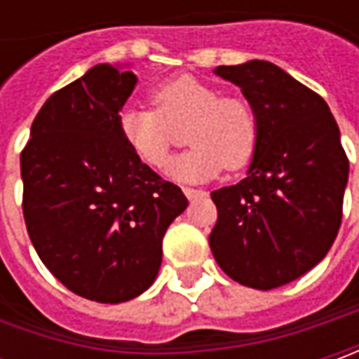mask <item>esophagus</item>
Listing matches in <instances>:
<instances>
[{"instance_id":"esophagus-1","label":"esophagus","mask_w":359,"mask_h":359,"mask_svg":"<svg viewBox=\"0 0 359 359\" xmlns=\"http://www.w3.org/2000/svg\"><path fill=\"white\" fill-rule=\"evenodd\" d=\"M184 194H186L187 200H198V198H201L205 191H201V189H191V187H184Z\"/></svg>"}]
</instances>
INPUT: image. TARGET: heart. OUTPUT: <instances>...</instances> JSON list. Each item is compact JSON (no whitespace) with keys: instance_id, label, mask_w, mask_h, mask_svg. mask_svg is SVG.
<instances>
[{"instance_id":"b5f03b06","label":"heart","mask_w":359,"mask_h":359,"mask_svg":"<svg viewBox=\"0 0 359 359\" xmlns=\"http://www.w3.org/2000/svg\"><path fill=\"white\" fill-rule=\"evenodd\" d=\"M151 104L156 109L123 107L118 116L119 135L142 163L161 170L170 161L172 128L187 123L184 140L191 147L170 165V177L175 182H208L226 165L240 170L255 154L257 118L240 95H219L203 79L180 76L151 91Z\"/></svg>"}]
</instances>
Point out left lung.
<instances>
[{
    "mask_svg": "<svg viewBox=\"0 0 359 359\" xmlns=\"http://www.w3.org/2000/svg\"><path fill=\"white\" fill-rule=\"evenodd\" d=\"M254 107L259 140L245 177L212 191L210 248L231 280L273 290L316 268L338 236L350 163L324 100L262 60L219 65Z\"/></svg>",
    "mask_w": 359,
    "mask_h": 359,
    "instance_id": "1",
    "label": "left lung"
}]
</instances>
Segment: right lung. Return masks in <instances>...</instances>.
I'll list each match as a JSON object with an SVG mask.
<instances>
[{
	"label": "right lung",
	"instance_id": "1",
	"mask_svg": "<svg viewBox=\"0 0 359 359\" xmlns=\"http://www.w3.org/2000/svg\"><path fill=\"white\" fill-rule=\"evenodd\" d=\"M137 76L97 63L55 91L21 151L23 217L46 268L74 294L133 299L156 282L161 240L184 191L131 154L118 116Z\"/></svg>",
	"mask_w": 359,
	"mask_h": 359
}]
</instances>
